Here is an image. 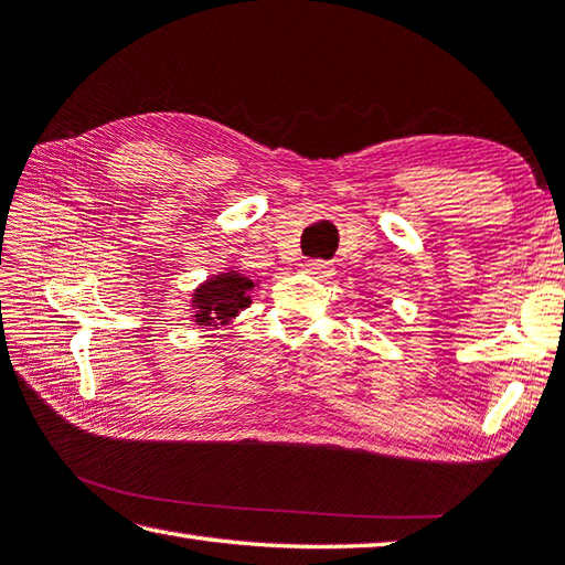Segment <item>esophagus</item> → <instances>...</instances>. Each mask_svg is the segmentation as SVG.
Returning a JSON list of instances; mask_svg holds the SVG:
<instances>
[{
  "mask_svg": "<svg viewBox=\"0 0 565 565\" xmlns=\"http://www.w3.org/2000/svg\"><path fill=\"white\" fill-rule=\"evenodd\" d=\"M306 271L313 274L316 279H330L333 276V264L330 262H323V259H308L306 262Z\"/></svg>",
  "mask_w": 565,
  "mask_h": 565,
  "instance_id": "esophagus-1",
  "label": "esophagus"
}]
</instances>
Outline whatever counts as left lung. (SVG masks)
Listing matches in <instances>:
<instances>
[{"label":"left lung","mask_w":565,"mask_h":565,"mask_svg":"<svg viewBox=\"0 0 565 565\" xmlns=\"http://www.w3.org/2000/svg\"><path fill=\"white\" fill-rule=\"evenodd\" d=\"M377 308H380V303H377Z\"/></svg>","instance_id":"1"}]
</instances>
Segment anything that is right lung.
I'll return each instance as SVG.
<instances>
[{
	"instance_id": "1",
	"label": "right lung",
	"mask_w": 565,
	"mask_h": 565,
	"mask_svg": "<svg viewBox=\"0 0 565 565\" xmlns=\"http://www.w3.org/2000/svg\"><path fill=\"white\" fill-rule=\"evenodd\" d=\"M259 281H252L237 267H227L207 276L191 294V320L201 328H225L249 308L252 289Z\"/></svg>"
}]
</instances>
